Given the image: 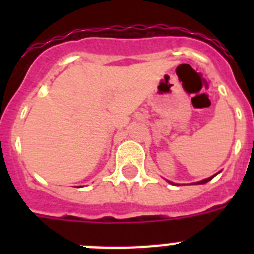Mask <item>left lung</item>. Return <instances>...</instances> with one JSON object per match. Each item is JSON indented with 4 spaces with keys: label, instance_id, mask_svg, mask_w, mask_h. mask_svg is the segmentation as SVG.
<instances>
[{
    "label": "left lung",
    "instance_id": "8db88e82",
    "mask_svg": "<svg viewBox=\"0 0 254 254\" xmlns=\"http://www.w3.org/2000/svg\"><path fill=\"white\" fill-rule=\"evenodd\" d=\"M219 173H220V171H219ZM217 173V174H219ZM217 174H215V175H212V177H209V178H205V179H203V181H199V182H195V183H192V185H204V183H207V182L208 181H211V179H212L213 177H216ZM169 182V183H171V185H175V183H173V182H170V181H167Z\"/></svg>",
    "mask_w": 254,
    "mask_h": 254
}]
</instances>
